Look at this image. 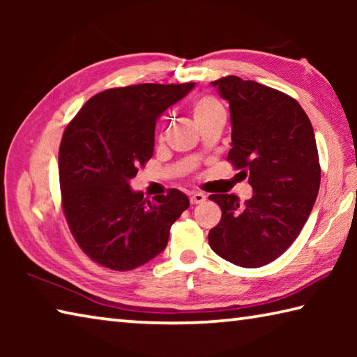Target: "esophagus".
Here are the masks:
<instances>
[{"label": "esophagus", "mask_w": 357, "mask_h": 357, "mask_svg": "<svg viewBox=\"0 0 357 357\" xmlns=\"http://www.w3.org/2000/svg\"><path fill=\"white\" fill-rule=\"evenodd\" d=\"M189 200H190V204H200V203H203L204 200H206V195H203V193L197 192V193H192Z\"/></svg>", "instance_id": "1"}]
</instances>
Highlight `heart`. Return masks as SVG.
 <instances>
[{"instance_id": "b5f03b06", "label": "heart", "mask_w": 357, "mask_h": 357, "mask_svg": "<svg viewBox=\"0 0 357 357\" xmlns=\"http://www.w3.org/2000/svg\"><path fill=\"white\" fill-rule=\"evenodd\" d=\"M192 116L195 119V123L202 128V126L211 123V121L225 118V113H223L220 102L214 96H202V98H198L193 102Z\"/></svg>"}]
</instances>
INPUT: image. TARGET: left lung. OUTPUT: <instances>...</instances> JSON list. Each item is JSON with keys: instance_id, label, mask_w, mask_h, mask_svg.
Listing matches in <instances>:
<instances>
[{"instance_id": "1", "label": "left lung", "mask_w": 357, "mask_h": 357, "mask_svg": "<svg viewBox=\"0 0 357 357\" xmlns=\"http://www.w3.org/2000/svg\"><path fill=\"white\" fill-rule=\"evenodd\" d=\"M211 83L231 113L228 162L249 178L253 195L244 204L233 193L209 197L222 209L209 245L229 263L259 268L294 243L312 213L321 181L315 134L285 93L236 75Z\"/></svg>"}]
</instances>
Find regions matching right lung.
Returning a JSON list of instances; mask_svg holds the SVG:
<instances>
[{
	"mask_svg": "<svg viewBox=\"0 0 357 357\" xmlns=\"http://www.w3.org/2000/svg\"><path fill=\"white\" fill-rule=\"evenodd\" d=\"M193 86L142 83L105 89L66 128L58 155L63 211L77 244L98 264L132 271L151 261L189 208L178 189L149 202L129 181L153 157L157 119Z\"/></svg>",
	"mask_w": 357,
	"mask_h": 357,
	"instance_id": "obj_1",
	"label": "right lung"
}]
</instances>
